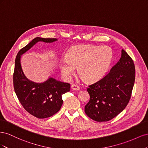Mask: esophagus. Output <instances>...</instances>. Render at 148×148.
<instances>
[{
    "label": "esophagus",
    "instance_id": "34e87169",
    "mask_svg": "<svg viewBox=\"0 0 148 148\" xmlns=\"http://www.w3.org/2000/svg\"><path fill=\"white\" fill-rule=\"evenodd\" d=\"M71 88L73 89V90H75V91H78L79 89V88L78 86H77V85H75V84H73L71 85Z\"/></svg>",
    "mask_w": 148,
    "mask_h": 148
}]
</instances>
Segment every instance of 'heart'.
Returning a JSON list of instances; mask_svg holds the SVG:
<instances>
[{
	"label": "heart",
	"instance_id": "obj_1",
	"mask_svg": "<svg viewBox=\"0 0 148 148\" xmlns=\"http://www.w3.org/2000/svg\"><path fill=\"white\" fill-rule=\"evenodd\" d=\"M112 56V51L107 46H75L67 52L66 59L60 62L62 74L69 79L75 73V67H78V72L84 81H97L108 70Z\"/></svg>",
	"mask_w": 148,
	"mask_h": 148
}]
</instances>
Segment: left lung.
<instances>
[{"mask_svg":"<svg viewBox=\"0 0 148 148\" xmlns=\"http://www.w3.org/2000/svg\"><path fill=\"white\" fill-rule=\"evenodd\" d=\"M135 79V64L122 49L120 60L109 73L87 89L90 99L84 107L85 113L99 122L115 117L130 99Z\"/></svg>","mask_w":148,"mask_h":148,"instance_id":"obj_1","label":"left lung"}]
</instances>
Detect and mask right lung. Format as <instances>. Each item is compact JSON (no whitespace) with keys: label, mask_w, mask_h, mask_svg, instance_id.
Masks as SVG:
<instances>
[{"label":"right lung","mask_w":148,"mask_h":148,"mask_svg":"<svg viewBox=\"0 0 148 148\" xmlns=\"http://www.w3.org/2000/svg\"><path fill=\"white\" fill-rule=\"evenodd\" d=\"M56 38H36L17 53L13 73V86L24 109L38 119L50 117L60 109L63 104L62 95L70 91L69 83L49 78L43 83L31 81L25 75L21 65L22 56L38 42L51 43Z\"/></svg>","instance_id":"right-lung-1"}]
</instances>
